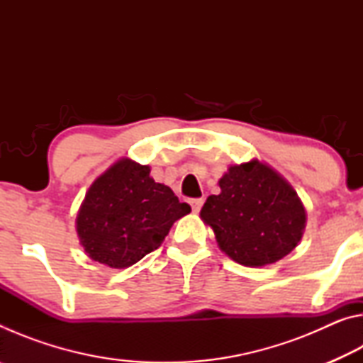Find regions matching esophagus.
Returning a JSON list of instances; mask_svg holds the SVG:
<instances>
[{"instance_id":"1","label":"esophagus","mask_w":363,"mask_h":363,"mask_svg":"<svg viewBox=\"0 0 363 363\" xmlns=\"http://www.w3.org/2000/svg\"><path fill=\"white\" fill-rule=\"evenodd\" d=\"M205 203V199H194L190 200V206H192L194 213H199L201 210V206Z\"/></svg>"}]
</instances>
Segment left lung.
Listing matches in <instances>:
<instances>
[{
    "instance_id": "8db88e82",
    "label": "left lung",
    "mask_w": 363,
    "mask_h": 363,
    "mask_svg": "<svg viewBox=\"0 0 363 363\" xmlns=\"http://www.w3.org/2000/svg\"><path fill=\"white\" fill-rule=\"evenodd\" d=\"M200 211L216 242L233 261L248 267L274 264L296 248L306 210L290 184L259 160L233 164Z\"/></svg>"
}]
</instances>
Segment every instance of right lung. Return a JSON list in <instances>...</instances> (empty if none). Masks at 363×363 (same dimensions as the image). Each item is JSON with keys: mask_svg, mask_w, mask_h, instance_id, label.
<instances>
[{"mask_svg": "<svg viewBox=\"0 0 363 363\" xmlns=\"http://www.w3.org/2000/svg\"><path fill=\"white\" fill-rule=\"evenodd\" d=\"M190 213L150 168L121 158L89 187L77 216V232L91 259L125 269L157 250L177 219Z\"/></svg>", "mask_w": 363, "mask_h": 363, "instance_id": "add662e5", "label": "right lung"}]
</instances>
